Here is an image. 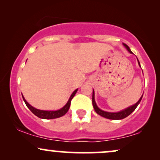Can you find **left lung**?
<instances>
[{
	"instance_id": "obj_1",
	"label": "left lung",
	"mask_w": 160,
	"mask_h": 160,
	"mask_svg": "<svg viewBox=\"0 0 160 160\" xmlns=\"http://www.w3.org/2000/svg\"><path fill=\"white\" fill-rule=\"evenodd\" d=\"M123 46L125 47V48L127 49V50L130 53H131V54H133V52H132L131 49H130V48L128 47L127 45L123 43ZM138 65L141 67L140 62H139L138 59ZM142 97H143V95H141V97L140 98V99L138 101V102H136L135 104H133V105H132V106H130V107H128L127 108H126V109L122 110V111H120L119 112H108V111H103V110L100 109V108L97 106L96 102H95V92H94V89H93V91H92V105H93V108H94L95 112H96L98 114L102 116V117H105V118H107V119H110V120H122V119L126 118V117H128V115L131 114V113H132L134 111H135V108L138 107V105L139 103L141 102Z\"/></svg>"
}]
</instances>
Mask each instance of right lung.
Masks as SVG:
<instances>
[{
  "mask_svg": "<svg viewBox=\"0 0 160 160\" xmlns=\"http://www.w3.org/2000/svg\"><path fill=\"white\" fill-rule=\"evenodd\" d=\"M78 90V89H75V90L72 92V94H71V96H70L68 101V102L66 103L65 105L64 106L63 108H62L61 109L57 110V111H43V110L37 109V108H34L33 106L31 105V104H29L26 100H25V98H24L23 95H22V98L24 102H25V104H26V106L34 115L37 116L38 117H39V118L45 119V120H49V119H56V118H58V117H61L62 116L65 115V113L68 111L70 105H71V100H72V98H74V96L77 93Z\"/></svg>",
  "mask_w": 160,
  "mask_h": 160,
  "instance_id": "1",
  "label": "right lung"
}]
</instances>
